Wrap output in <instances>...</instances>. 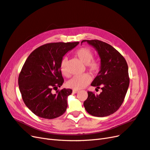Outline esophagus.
I'll return each mask as SVG.
<instances>
[{
	"mask_svg": "<svg viewBox=\"0 0 150 150\" xmlns=\"http://www.w3.org/2000/svg\"><path fill=\"white\" fill-rule=\"evenodd\" d=\"M79 92V91H78V90H73L72 91V93H73L74 94H76V93H78Z\"/></svg>",
	"mask_w": 150,
	"mask_h": 150,
	"instance_id": "1",
	"label": "esophagus"
}]
</instances>
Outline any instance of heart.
Wrapping results in <instances>:
<instances>
[{
  "instance_id": "heart-1",
  "label": "heart",
  "mask_w": 150,
  "mask_h": 150,
  "mask_svg": "<svg viewBox=\"0 0 150 150\" xmlns=\"http://www.w3.org/2000/svg\"><path fill=\"white\" fill-rule=\"evenodd\" d=\"M76 56L81 62L87 66L89 72L91 74H96L99 71L100 64L96 60H93V53L91 50L87 47H82L77 51ZM67 58L64 57L61 62L60 70L62 73L67 76L68 73L66 69ZM91 81L90 76L88 74H83L79 76H75L67 82L68 87L74 90H80L83 89Z\"/></svg>"
}]
</instances>
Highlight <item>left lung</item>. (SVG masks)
I'll return each instance as SVG.
<instances>
[{
    "instance_id": "1",
    "label": "left lung",
    "mask_w": 150,
    "mask_h": 150,
    "mask_svg": "<svg viewBox=\"0 0 150 150\" xmlns=\"http://www.w3.org/2000/svg\"><path fill=\"white\" fill-rule=\"evenodd\" d=\"M84 42L96 49L100 57V71L91 85L98 89L101 86L102 92L95 95L88 91L84 106L92 116H110L121 106L128 91V64L124 57L111 45L99 40H83L81 44Z\"/></svg>"
}]
</instances>
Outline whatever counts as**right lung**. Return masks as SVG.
<instances>
[{
  "label": "right lung",
  "instance_id": "1",
  "mask_svg": "<svg viewBox=\"0 0 150 150\" xmlns=\"http://www.w3.org/2000/svg\"><path fill=\"white\" fill-rule=\"evenodd\" d=\"M79 42H54L35 49L27 59L19 76L18 84L22 99L34 114L54 119L66 111L71 89H57L64 83L60 64L65 54ZM56 90L55 93L52 90Z\"/></svg>",
  "mask_w": 150,
  "mask_h": 150
}]
</instances>
